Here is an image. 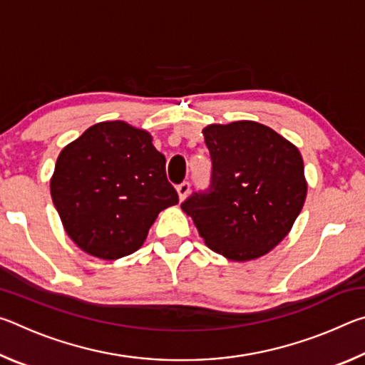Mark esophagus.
<instances>
[{
	"instance_id": "34e87169",
	"label": "esophagus",
	"mask_w": 365,
	"mask_h": 365,
	"mask_svg": "<svg viewBox=\"0 0 365 365\" xmlns=\"http://www.w3.org/2000/svg\"><path fill=\"white\" fill-rule=\"evenodd\" d=\"M177 193H178V197H180V201H183L185 197L188 196L190 193V183L188 182H183L177 187Z\"/></svg>"
}]
</instances>
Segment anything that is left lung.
Instances as JSON below:
<instances>
[{
  "instance_id": "left-lung-1",
  "label": "left lung",
  "mask_w": 365,
  "mask_h": 365,
  "mask_svg": "<svg viewBox=\"0 0 365 365\" xmlns=\"http://www.w3.org/2000/svg\"><path fill=\"white\" fill-rule=\"evenodd\" d=\"M212 160L211 187L182 209L201 238L230 261H252L274 250L292 230L306 201L307 182L298 148L252 120L205 130Z\"/></svg>"
}]
</instances>
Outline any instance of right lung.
<instances>
[{
	"label": "right lung",
	"mask_w": 365,
	"mask_h": 365,
	"mask_svg": "<svg viewBox=\"0 0 365 365\" xmlns=\"http://www.w3.org/2000/svg\"><path fill=\"white\" fill-rule=\"evenodd\" d=\"M49 187L72 242L106 261L137 251L158 214L178 202L151 135L123 120L95 123L67 145Z\"/></svg>",
	"instance_id": "obj_1"
}]
</instances>
